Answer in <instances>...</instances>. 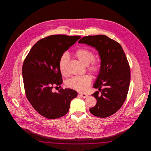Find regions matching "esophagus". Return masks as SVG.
Wrapping results in <instances>:
<instances>
[{
    "mask_svg": "<svg viewBox=\"0 0 151 151\" xmlns=\"http://www.w3.org/2000/svg\"><path fill=\"white\" fill-rule=\"evenodd\" d=\"M79 94L83 97V98H86V97H88V95L86 93H79Z\"/></svg>",
    "mask_w": 151,
    "mask_h": 151,
    "instance_id": "34e87169",
    "label": "esophagus"
}]
</instances>
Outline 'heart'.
I'll list each match as a JSON object with an SVG mask.
<instances>
[{
    "instance_id": "heart-1",
    "label": "heart",
    "mask_w": 151,
    "mask_h": 151,
    "mask_svg": "<svg viewBox=\"0 0 151 151\" xmlns=\"http://www.w3.org/2000/svg\"><path fill=\"white\" fill-rule=\"evenodd\" d=\"M76 56L79 60L84 65H88L94 59L93 53L86 49H80L76 51ZM69 55L67 52L63 53L60 58L59 62V68L62 75H66V68L69 62ZM97 64L93 62L89 67V69L92 72H96L98 70ZM92 78L89 75L75 76L68 80L66 85L69 88L80 92H84L91 84Z\"/></svg>"
}]
</instances>
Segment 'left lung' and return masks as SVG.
I'll list each match as a JSON object with an SVG mask.
<instances>
[{
  "label": "left lung",
  "instance_id": "1",
  "mask_svg": "<svg viewBox=\"0 0 151 151\" xmlns=\"http://www.w3.org/2000/svg\"><path fill=\"white\" fill-rule=\"evenodd\" d=\"M78 42L94 47L99 52L100 68L93 86L101 93L96 91L92 94L97 104L89 111L94 116L106 118L121 108L128 93L130 70L127 58L121 45L107 36H86Z\"/></svg>",
  "mask_w": 151,
  "mask_h": 151
}]
</instances>
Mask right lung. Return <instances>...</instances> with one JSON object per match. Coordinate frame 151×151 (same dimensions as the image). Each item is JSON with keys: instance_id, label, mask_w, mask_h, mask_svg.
Listing matches in <instances>:
<instances>
[{"instance_id": "obj_1", "label": "right lung", "mask_w": 151, "mask_h": 151, "mask_svg": "<svg viewBox=\"0 0 151 151\" xmlns=\"http://www.w3.org/2000/svg\"><path fill=\"white\" fill-rule=\"evenodd\" d=\"M80 36L52 35L38 41L32 47L22 65V78L27 97L41 115L56 119L65 115L76 91L60 89L52 92L53 86L62 84L59 62L62 55Z\"/></svg>"}]
</instances>
